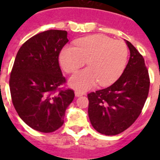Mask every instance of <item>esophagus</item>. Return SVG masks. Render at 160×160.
<instances>
[{"instance_id":"1","label":"esophagus","mask_w":160,"mask_h":160,"mask_svg":"<svg viewBox=\"0 0 160 160\" xmlns=\"http://www.w3.org/2000/svg\"><path fill=\"white\" fill-rule=\"evenodd\" d=\"M85 95L84 93H82V92H79V91H76L75 92V96L76 97H81V96Z\"/></svg>"}]
</instances>
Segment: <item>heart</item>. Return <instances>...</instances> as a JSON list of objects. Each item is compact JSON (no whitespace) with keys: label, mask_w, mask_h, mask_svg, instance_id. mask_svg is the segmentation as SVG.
Returning a JSON list of instances; mask_svg holds the SVG:
<instances>
[{"label":"heart","mask_w":160,"mask_h":160,"mask_svg":"<svg viewBox=\"0 0 160 160\" xmlns=\"http://www.w3.org/2000/svg\"><path fill=\"white\" fill-rule=\"evenodd\" d=\"M128 49L121 41L105 35H94L76 41L74 47L63 48L59 62L63 70L70 73L87 61L88 67L76 71L69 84L78 91H86L98 82L105 87L120 77L128 62Z\"/></svg>","instance_id":"obj_1"}]
</instances>
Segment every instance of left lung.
<instances>
[{"mask_svg":"<svg viewBox=\"0 0 160 160\" xmlns=\"http://www.w3.org/2000/svg\"><path fill=\"white\" fill-rule=\"evenodd\" d=\"M130 58L122 75L114 84L88 94V115L93 128L102 135H115L130 128L140 114L150 87L144 59L126 41Z\"/></svg>","mask_w":160,"mask_h":160,"instance_id":"left-lung-1","label":"left lung"}]
</instances>
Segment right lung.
<instances>
[{"instance_id": "right-lung-1", "label": "right lung", "mask_w": 160, "mask_h": 160, "mask_svg": "<svg viewBox=\"0 0 160 160\" xmlns=\"http://www.w3.org/2000/svg\"><path fill=\"white\" fill-rule=\"evenodd\" d=\"M68 42L66 31H44L26 41L14 61L9 78L12 104L20 118L40 132H53L62 126L74 98L70 89L55 93L66 82L58 56Z\"/></svg>"}]
</instances>
